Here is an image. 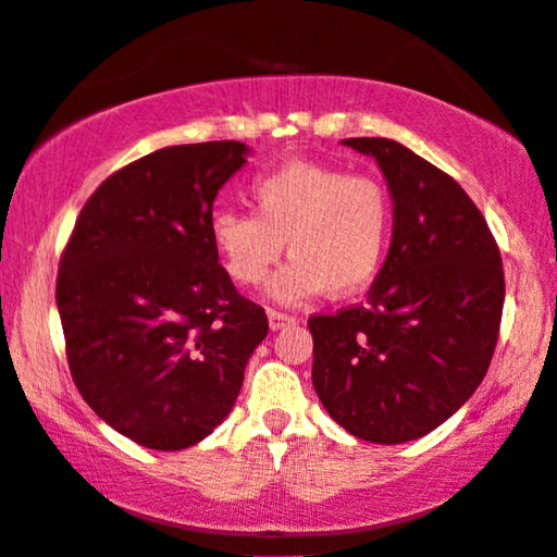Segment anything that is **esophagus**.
Masks as SVG:
<instances>
[{"mask_svg": "<svg viewBox=\"0 0 557 557\" xmlns=\"http://www.w3.org/2000/svg\"><path fill=\"white\" fill-rule=\"evenodd\" d=\"M267 318H270L272 331H283V329H287V325L298 323V318L290 313H280V310H267Z\"/></svg>", "mask_w": 557, "mask_h": 557, "instance_id": "obj_1", "label": "esophagus"}]
</instances>
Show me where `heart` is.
<instances>
[{
    "mask_svg": "<svg viewBox=\"0 0 557 557\" xmlns=\"http://www.w3.org/2000/svg\"><path fill=\"white\" fill-rule=\"evenodd\" d=\"M249 201L255 213L226 206L211 213V244L242 287L264 283L287 244L293 259L270 285L285 306L323 290L331 298L359 295L387 259L395 211L380 177L293 160L251 177Z\"/></svg>",
    "mask_w": 557,
    "mask_h": 557,
    "instance_id": "heart-1",
    "label": "heart"
}]
</instances>
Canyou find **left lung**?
I'll return each instance as SVG.
<instances>
[{"mask_svg": "<svg viewBox=\"0 0 557 557\" xmlns=\"http://www.w3.org/2000/svg\"><path fill=\"white\" fill-rule=\"evenodd\" d=\"M372 154L395 201L389 255L367 302L310 315L313 387L333 420L369 443L430 433L469 399L499 338L504 270L469 193L387 137Z\"/></svg>", "mask_w": 557, "mask_h": 557, "instance_id": "1", "label": "left lung"}]
</instances>
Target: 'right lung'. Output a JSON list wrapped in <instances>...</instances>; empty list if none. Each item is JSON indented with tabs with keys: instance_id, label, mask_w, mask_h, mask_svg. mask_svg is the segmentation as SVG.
<instances>
[{
	"instance_id": "obj_1",
	"label": "right lung",
	"mask_w": 557,
	"mask_h": 557,
	"mask_svg": "<svg viewBox=\"0 0 557 557\" xmlns=\"http://www.w3.org/2000/svg\"><path fill=\"white\" fill-rule=\"evenodd\" d=\"M247 145H175L111 173L81 209L55 300L73 382L139 446L203 441L239 395L270 331L236 293L209 236L213 198Z\"/></svg>"
}]
</instances>
